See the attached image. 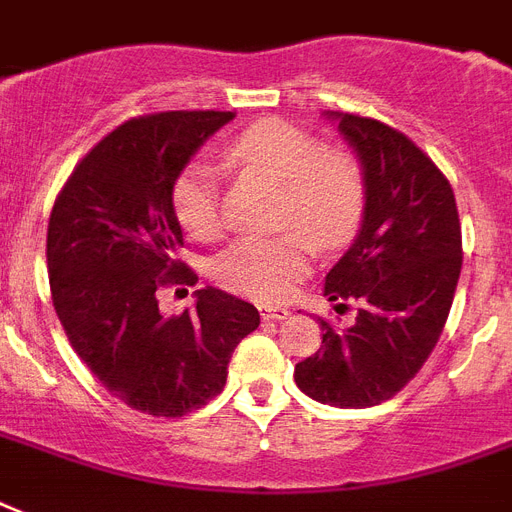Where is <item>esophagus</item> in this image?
<instances>
[{"label":"esophagus","mask_w":512,"mask_h":512,"mask_svg":"<svg viewBox=\"0 0 512 512\" xmlns=\"http://www.w3.org/2000/svg\"><path fill=\"white\" fill-rule=\"evenodd\" d=\"M289 316L287 308H273V305H260V319L263 321H284Z\"/></svg>","instance_id":"obj_1"}]
</instances>
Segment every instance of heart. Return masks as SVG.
Returning a JSON list of instances; mask_svg holds the SVG:
<instances>
[{"mask_svg":"<svg viewBox=\"0 0 512 512\" xmlns=\"http://www.w3.org/2000/svg\"><path fill=\"white\" fill-rule=\"evenodd\" d=\"M225 159L281 183L279 225L273 236H244L212 263L215 279L257 303H281L311 263V240L335 249L356 233L366 204L361 167L342 151H324L316 138L281 119L252 124L225 148ZM172 212L196 239H215L223 228L220 183L207 162L185 164L172 183Z\"/></svg>","mask_w":512,"mask_h":512,"instance_id":"b5f03b06","label":"heart"}]
</instances>
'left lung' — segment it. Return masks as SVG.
Instances as JSON below:
<instances>
[{
	"label": "left lung",
	"instance_id": "8db88e82",
	"mask_svg": "<svg viewBox=\"0 0 512 512\" xmlns=\"http://www.w3.org/2000/svg\"><path fill=\"white\" fill-rule=\"evenodd\" d=\"M361 162L366 204L356 241L327 273L348 329L321 324V348L295 366L297 388L321 404L364 409L420 372L444 332L462 268L457 201L446 175L404 132L377 119L329 114Z\"/></svg>",
	"mask_w": 512,
	"mask_h": 512
}]
</instances>
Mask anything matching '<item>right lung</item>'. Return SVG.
I'll return each instance as SVG.
<instances>
[{
    "mask_svg": "<svg viewBox=\"0 0 512 512\" xmlns=\"http://www.w3.org/2000/svg\"><path fill=\"white\" fill-rule=\"evenodd\" d=\"M231 111H164L119 124L76 164L47 225L52 305L76 356L138 412L183 417L215 398L228 361L260 324L252 303L196 289L162 316L156 289L196 284L177 260L172 183Z\"/></svg>",
    "mask_w": 512,
    "mask_h": 512,
    "instance_id": "1",
    "label": "right lung"
}]
</instances>
